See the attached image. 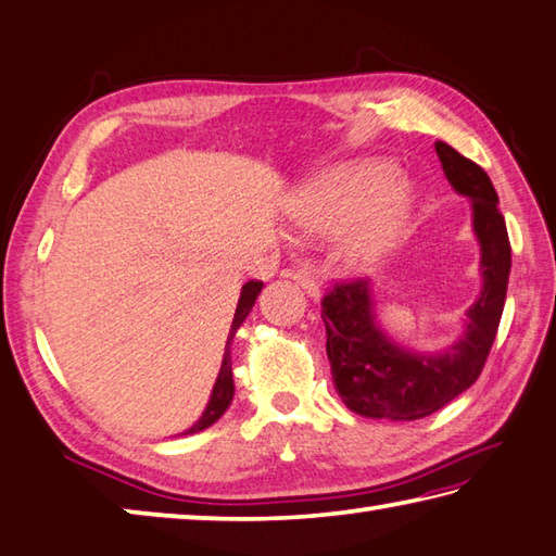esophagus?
I'll list each match as a JSON object with an SVG mask.
<instances>
[{
    "mask_svg": "<svg viewBox=\"0 0 556 556\" xmlns=\"http://www.w3.org/2000/svg\"><path fill=\"white\" fill-rule=\"evenodd\" d=\"M285 277H289V279H294L296 285L306 291V294H311V296H318V279L311 275L308 269H304V267H296V269H287L285 271Z\"/></svg>",
    "mask_w": 556,
    "mask_h": 556,
    "instance_id": "esophagus-1",
    "label": "esophagus"
}]
</instances>
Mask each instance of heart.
<instances>
[{
    "instance_id": "obj_1",
    "label": "heart",
    "mask_w": 556,
    "mask_h": 556,
    "mask_svg": "<svg viewBox=\"0 0 556 556\" xmlns=\"http://www.w3.org/2000/svg\"><path fill=\"white\" fill-rule=\"evenodd\" d=\"M387 163H355L320 177L291 206L294 224L328 233L358 216L340 236L338 250L350 265H369L396 243L408 216V191Z\"/></svg>"
}]
</instances>
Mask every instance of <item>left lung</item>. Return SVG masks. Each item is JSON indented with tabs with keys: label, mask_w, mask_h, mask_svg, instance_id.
<instances>
[{
	"label": "left lung",
	"mask_w": 556,
	"mask_h": 556,
	"mask_svg": "<svg viewBox=\"0 0 556 556\" xmlns=\"http://www.w3.org/2000/svg\"><path fill=\"white\" fill-rule=\"evenodd\" d=\"M445 177L471 199L473 230L481 243L483 289L469 308V326L445 355H410L387 340L371 316L367 279L330 281L320 299L332 383L357 416L418 420L447 406L479 379L496 340L510 275V240L489 175L452 146L435 143Z\"/></svg>",
	"instance_id": "1"
}]
</instances>
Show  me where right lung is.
Returning <instances> with one entry per match:
<instances>
[{
  "mask_svg": "<svg viewBox=\"0 0 556 556\" xmlns=\"http://www.w3.org/2000/svg\"><path fill=\"white\" fill-rule=\"evenodd\" d=\"M262 291V281L260 279H250L248 285L243 287V291H240V301H238V308H236V318H233V326H230V336H228V345L230 340H233L236 330L240 328V323H243L248 318V313L252 308V304H255L257 294ZM226 345V355H224V365H220V371H218V379L214 383V391H211V401L208 406L204 410V416H201L197 420L194 428H189L185 435H191V432H199V430H206L208 426H214V422L224 416V410L230 406V401H233V393H236V387H233V367H230V348Z\"/></svg>",
  "mask_w": 556,
  "mask_h": 556,
  "instance_id": "obj_1",
  "label": "right lung"
}]
</instances>
